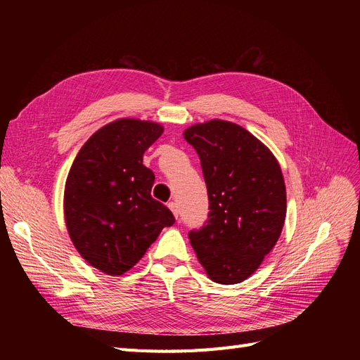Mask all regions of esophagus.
<instances>
[{
    "label": "esophagus",
    "mask_w": 360,
    "mask_h": 360,
    "mask_svg": "<svg viewBox=\"0 0 360 360\" xmlns=\"http://www.w3.org/2000/svg\"><path fill=\"white\" fill-rule=\"evenodd\" d=\"M168 207H169V210L174 213V216L179 217V209H177V204L174 202V201H171V202H168Z\"/></svg>",
    "instance_id": "esophagus-1"
}]
</instances>
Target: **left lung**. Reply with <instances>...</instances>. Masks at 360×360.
I'll use <instances>...</instances> for the list:
<instances>
[{"instance_id": "1", "label": "left lung", "mask_w": 360, "mask_h": 360, "mask_svg": "<svg viewBox=\"0 0 360 360\" xmlns=\"http://www.w3.org/2000/svg\"><path fill=\"white\" fill-rule=\"evenodd\" d=\"M201 160L209 214L191 245L209 278L238 284L276 245L287 213L285 183L270 150L238 124L212 120L184 130Z\"/></svg>"}]
</instances>
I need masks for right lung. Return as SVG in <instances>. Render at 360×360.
<instances>
[{"mask_svg": "<svg viewBox=\"0 0 360 360\" xmlns=\"http://www.w3.org/2000/svg\"><path fill=\"white\" fill-rule=\"evenodd\" d=\"M163 127L134 118L112 122L75 158L64 191L69 236L81 257L106 275H123L176 217L151 198L155 174L144 151Z\"/></svg>", "mask_w": 360, "mask_h": 360, "instance_id": "1", "label": "right lung"}]
</instances>
